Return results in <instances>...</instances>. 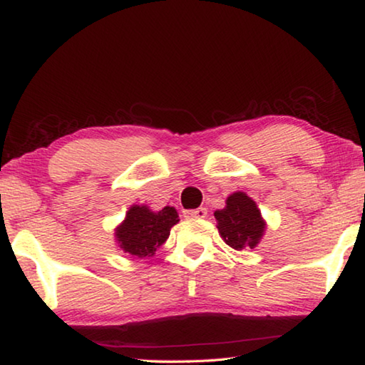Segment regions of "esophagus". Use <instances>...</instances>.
Instances as JSON below:
<instances>
[{
    "label": "esophagus",
    "instance_id": "obj_1",
    "mask_svg": "<svg viewBox=\"0 0 365 365\" xmlns=\"http://www.w3.org/2000/svg\"><path fill=\"white\" fill-rule=\"evenodd\" d=\"M183 215L187 219H205L207 215L206 207H197V209H190V211H183Z\"/></svg>",
    "mask_w": 365,
    "mask_h": 365
}]
</instances>
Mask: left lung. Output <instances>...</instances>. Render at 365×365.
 <instances>
[{
  "instance_id": "obj_1",
  "label": "left lung",
  "mask_w": 365,
  "mask_h": 365,
  "mask_svg": "<svg viewBox=\"0 0 365 365\" xmlns=\"http://www.w3.org/2000/svg\"><path fill=\"white\" fill-rule=\"evenodd\" d=\"M214 217L222 240L237 251L256 248L267 227L256 201L245 191H235L228 196L225 207L217 209Z\"/></svg>"
}]
</instances>
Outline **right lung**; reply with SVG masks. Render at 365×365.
Wrapping results in <instances>:
<instances>
[{
    "label": "right lung",
    "instance_id": "right-lung-1",
    "mask_svg": "<svg viewBox=\"0 0 365 365\" xmlns=\"http://www.w3.org/2000/svg\"><path fill=\"white\" fill-rule=\"evenodd\" d=\"M178 220L177 209L172 206L153 211L146 205H132L125 219L114 228L117 248L132 257H151L165 243Z\"/></svg>",
    "mask_w": 365,
    "mask_h": 365
}]
</instances>
